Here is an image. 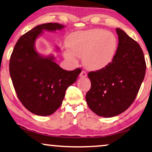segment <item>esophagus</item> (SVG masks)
<instances>
[{"mask_svg":"<svg viewBox=\"0 0 152 152\" xmlns=\"http://www.w3.org/2000/svg\"><path fill=\"white\" fill-rule=\"evenodd\" d=\"M86 76H87L86 72H85V71H84V70H82V71L81 72L80 75V77H81V78H84V77H86Z\"/></svg>","mask_w":152,"mask_h":152,"instance_id":"34e87169","label":"esophagus"}]
</instances>
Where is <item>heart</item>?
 <instances>
[{
	"label": "heart",
	"mask_w": 152,
	"mask_h": 152,
	"mask_svg": "<svg viewBox=\"0 0 152 152\" xmlns=\"http://www.w3.org/2000/svg\"><path fill=\"white\" fill-rule=\"evenodd\" d=\"M69 50L64 52L67 60L76 63L75 57L82 58L86 69L97 71L110 65L118 50L115 34L102 29H92L70 34L66 40Z\"/></svg>",
	"instance_id": "heart-1"
}]
</instances>
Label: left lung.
Returning a JSON list of instances; mask_svg holds the SVG:
<instances>
[{
	"label": "left lung",
	"mask_w": 152,
	"mask_h": 152,
	"mask_svg": "<svg viewBox=\"0 0 152 152\" xmlns=\"http://www.w3.org/2000/svg\"><path fill=\"white\" fill-rule=\"evenodd\" d=\"M118 46L112 63L102 70L88 72L91 87L86 95L95 114L111 118L134 102L145 75L146 63L140 45L125 32L116 28Z\"/></svg>",
	"instance_id": "1"
}]
</instances>
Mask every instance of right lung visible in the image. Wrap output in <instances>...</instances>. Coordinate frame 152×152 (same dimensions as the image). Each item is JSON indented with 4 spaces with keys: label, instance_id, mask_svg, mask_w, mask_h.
Masks as SVG:
<instances>
[{
    "label": "right lung",
    "instance_id": "add662e5",
    "mask_svg": "<svg viewBox=\"0 0 152 152\" xmlns=\"http://www.w3.org/2000/svg\"><path fill=\"white\" fill-rule=\"evenodd\" d=\"M64 27L57 23L34 27L20 37L10 57V74L16 95L35 115L55 113L62 104L66 89L76 82L82 71L80 68L71 71L62 69L53 55L44 57L35 49V41L43 31L55 32Z\"/></svg>",
    "mask_w": 152,
    "mask_h": 152
}]
</instances>
